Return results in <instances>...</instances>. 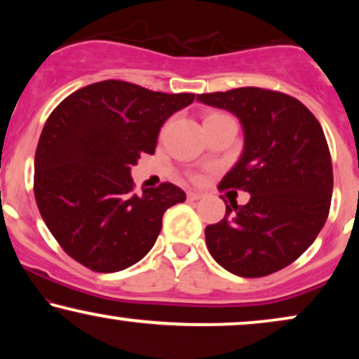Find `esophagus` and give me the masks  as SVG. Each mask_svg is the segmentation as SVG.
Here are the masks:
<instances>
[{"label": "esophagus", "mask_w": 359, "mask_h": 359, "mask_svg": "<svg viewBox=\"0 0 359 359\" xmlns=\"http://www.w3.org/2000/svg\"><path fill=\"white\" fill-rule=\"evenodd\" d=\"M203 198V193H198V191H188V201L193 203V201H199Z\"/></svg>", "instance_id": "1"}]
</instances>
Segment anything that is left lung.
Instances as JSON below:
<instances>
[{"label": "left lung", "instance_id": "left-lung-1", "mask_svg": "<svg viewBox=\"0 0 359 359\" xmlns=\"http://www.w3.org/2000/svg\"><path fill=\"white\" fill-rule=\"evenodd\" d=\"M204 104L233 112L245 150L219 189L250 193L245 205L205 227V245L220 266L263 278L289 266L313 243L330 212L333 168L320 122L296 97L245 86L198 95Z\"/></svg>", "mask_w": 359, "mask_h": 359}]
</instances>
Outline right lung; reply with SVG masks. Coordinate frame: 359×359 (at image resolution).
<instances>
[{
	"mask_svg": "<svg viewBox=\"0 0 359 359\" xmlns=\"http://www.w3.org/2000/svg\"><path fill=\"white\" fill-rule=\"evenodd\" d=\"M194 97L106 80L52 111L36 149L34 196L68 257L91 271L116 273L150 252L165 210L186 194L171 183L137 194L130 166L154 155L160 127Z\"/></svg>",
	"mask_w": 359,
	"mask_h": 359,
	"instance_id": "obj_1",
	"label": "right lung"
}]
</instances>
